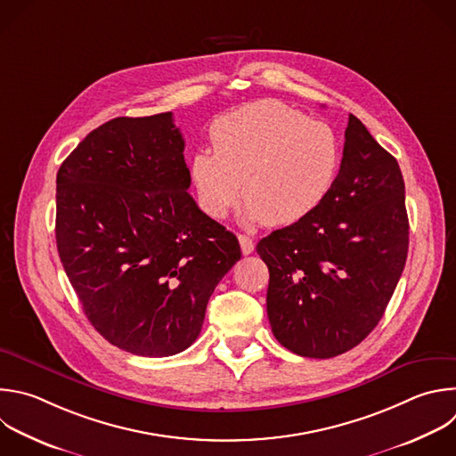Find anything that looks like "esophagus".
I'll return each instance as SVG.
<instances>
[{"label": "esophagus", "mask_w": 456, "mask_h": 456, "mask_svg": "<svg viewBox=\"0 0 456 456\" xmlns=\"http://www.w3.org/2000/svg\"><path fill=\"white\" fill-rule=\"evenodd\" d=\"M238 240H240L241 252H243L245 256L254 252V241H252V238H250V236H247V234H240V236H238Z\"/></svg>", "instance_id": "1"}]
</instances>
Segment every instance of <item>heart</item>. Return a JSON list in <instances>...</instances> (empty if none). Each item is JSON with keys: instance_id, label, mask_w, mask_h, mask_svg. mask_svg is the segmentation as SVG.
<instances>
[{"instance_id": "1", "label": "heart", "mask_w": 456, "mask_h": 456, "mask_svg": "<svg viewBox=\"0 0 456 456\" xmlns=\"http://www.w3.org/2000/svg\"><path fill=\"white\" fill-rule=\"evenodd\" d=\"M213 150L191 158L190 177L206 215L222 220L241 199L254 222L289 225L331 193L342 165L338 132L279 100H256L220 116Z\"/></svg>"}]
</instances>
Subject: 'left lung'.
Returning <instances> with one entry per match:
<instances>
[{
    "label": "left lung",
    "mask_w": 456,
    "mask_h": 456,
    "mask_svg": "<svg viewBox=\"0 0 456 456\" xmlns=\"http://www.w3.org/2000/svg\"><path fill=\"white\" fill-rule=\"evenodd\" d=\"M256 250L270 272L272 333L288 351L333 358L378 326L406 263L408 215L395 158L356 116L331 193Z\"/></svg>",
    "instance_id": "8db88e82"
}]
</instances>
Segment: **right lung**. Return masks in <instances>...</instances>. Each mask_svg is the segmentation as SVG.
<instances>
[{
  "label": "right lung",
  "mask_w": 456,
  "mask_h": 456,
  "mask_svg": "<svg viewBox=\"0 0 456 456\" xmlns=\"http://www.w3.org/2000/svg\"><path fill=\"white\" fill-rule=\"evenodd\" d=\"M172 112L114 118L86 135L57 174V250L93 328L150 358L188 349L238 238L188 193Z\"/></svg>",
  "instance_id": "1"
}]
</instances>
